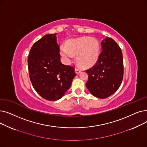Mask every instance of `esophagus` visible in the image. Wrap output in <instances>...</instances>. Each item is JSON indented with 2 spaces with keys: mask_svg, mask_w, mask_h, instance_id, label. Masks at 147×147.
Instances as JSON below:
<instances>
[{
  "mask_svg": "<svg viewBox=\"0 0 147 147\" xmlns=\"http://www.w3.org/2000/svg\"><path fill=\"white\" fill-rule=\"evenodd\" d=\"M75 73H76V74H79L81 72V70L79 69L78 68H75Z\"/></svg>",
  "mask_w": 147,
  "mask_h": 147,
  "instance_id": "esophagus-1",
  "label": "esophagus"
}]
</instances>
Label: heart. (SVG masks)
Listing matches in <instances>:
<instances>
[{"label":"heart","mask_w":147,"mask_h":147,"mask_svg":"<svg viewBox=\"0 0 147 147\" xmlns=\"http://www.w3.org/2000/svg\"><path fill=\"white\" fill-rule=\"evenodd\" d=\"M60 54L67 62L71 61L72 55H76V61L82 67L88 68L97 62L100 55L99 41L94 38L84 36L68 40L65 47L60 48Z\"/></svg>","instance_id":"heart-1"}]
</instances>
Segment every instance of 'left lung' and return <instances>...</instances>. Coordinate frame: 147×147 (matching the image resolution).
I'll return each instance as SVG.
<instances>
[{"label":"left lung","instance_id":"8db88e82","mask_svg":"<svg viewBox=\"0 0 147 147\" xmlns=\"http://www.w3.org/2000/svg\"><path fill=\"white\" fill-rule=\"evenodd\" d=\"M102 52L98 61L86 71L88 80L86 85L94 97L105 99L119 88L123 78L124 67L121 48L110 38L101 42Z\"/></svg>","mask_w":147,"mask_h":147}]
</instances>
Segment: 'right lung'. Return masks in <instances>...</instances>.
I'll return each instance as SVG.
<instances>
[{"label":"right lung","mask_w":147,"mask_h":147,"mask_svg":"<svg viewBox=\"0 0 147 147\" xmlns=\"http://www.w3.org/2000/svg\"><path fill=\"white\" fill-rule=\"evenodd\" d=\"M56 35L47 34L36 42L27 60L33 88L42 97L50 101L61 99L76 76L73 67L61 63Z\"/></svg>","instance_id":"add662e5"}]
</instances>
